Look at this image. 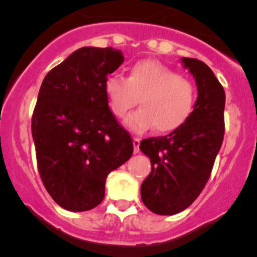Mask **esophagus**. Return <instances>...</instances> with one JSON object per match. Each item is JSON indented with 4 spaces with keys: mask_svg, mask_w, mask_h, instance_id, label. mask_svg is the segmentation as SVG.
I'll return each instance as SVG.
<instances>
[{
    "mask_svg": "<svg viewBox=\"0 0 257 257\" xmlns=\"http://www.w3.org/2000/svg\"><path fill=\"white\" fill-rule=\"evenodd\" d=\"M133 145H134V153H139V145H141V139L133 138Z\"/></svg>",
    "mask_w": 257,
    "mask_h": 257,
    "instance_id": "1",
    "label": "esophagus"
}]
</instances>
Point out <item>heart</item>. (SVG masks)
Returning <instances> with one entry per match:
<instances>
[{
  "instance_id": "1",
  "label": "heart",
  "mask_w": 257,
  "mask_h": 257,
  "mask_svg": "<svg viewBox=\"0 0 257 257\" xmlns=\"http://www.w3.org/2000/svg\"><path fill=\"white\" fill-rule=\"evenodd\" d=\"M104 90L116 118H125L139 99L142 108L125 121L137 133L154 128L160 134L178 131L189 120L196 104L194 83L153 59L134 63L126 78L119 74L109 76Z\"/></svg>"
}]
</instances>
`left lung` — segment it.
Segmentation results:
<instances>
[{"label": "left lung", "mask_w": 257, "mask_h": 257, "mask_svg": "<svg viewBox=\"0 0 257 257\" xmlns=\"http://www.w3.org/2000/svg\"><path fill=\"white\" fill-rule=\"evenodd\" d=\"M198 87L195 109L178 131L143 139L141 150L152 163L142 183L144 205L159 215H174L194 203L208 183L221 148L225 92L211 69L195 58H181Z\"/></svg>", "instance_id": "8db88e82"}]
</instances>
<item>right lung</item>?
I'll use <instances>...</instances> for the list:
<instances>
[{"label": "right lung", "mask_w": 257, "mask_h": 257, "mask_svg": "<svg viewBox=\"0 0 257 257\" xmlns=\"http://www.w3.org/2000/svg\"><path fill=\"white\" fill-rule=\"evenodd\" d=\"M124 61L112 47H82L48 72L32 115L41 179L69 211L102 203L108 174L133 154V142L108 107L107 77Z\"/></svg>", "instance_id": "obj_1"}]
</instances>
